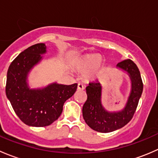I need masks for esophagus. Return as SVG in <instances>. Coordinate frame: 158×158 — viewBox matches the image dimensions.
<instances>
[{"instance_id": "34e87169", "label": "esophagus", "mask_w": 158, "mask_h": 158, "mask_svg": "<svg viewBox=\"0 0 158 158\" xmlns=\"http://www.w3.org/2000/svg\"><path fill=\"white\" fill-rule=\"evenodd\" d=\"M77 89H79V90H83V89H85V86H84L82 83H80V82H79V83H78Z\"/></svg>"}]
</instances>
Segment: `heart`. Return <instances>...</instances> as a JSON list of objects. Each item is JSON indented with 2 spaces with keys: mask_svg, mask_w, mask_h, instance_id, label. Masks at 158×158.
<instances>
[{
  "mask_svg": "<svg viewBox=\"0 0 158 158\" xmlns=\"http://www.w3.org/2000/svg\"><path fill=\"white\" fill-rule=\"evenodd\" d=\"M74 66L81 73H86L87 78L95 79L99 77L102 62L98 54L88 53L75 59Z\"/></svg>",
  "mask_w": 158,
  "mask_h": 158,
  "instance_id": "obj_1",
  "label": "heart"
}]
</instances>
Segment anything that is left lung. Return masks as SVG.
Segmentation results:
<instances>
[{
  "label": "left lung",
  "instance_id": "1",
  "mask_svg": "<svg viewBox=\"0 0 158 158\" xmlns=\"http://www.w3.org/2000/svg\"><path fill=\"white\" fill-rule=\"evenodd\" d=\"M130 76L131 90L125 108L117 112H109L101 102L102 85L98 80L89 82L85 88L87 100L82 107V116L85 123L101 133H108L122 128L133 118L143 91V82L138 66L130 59L117 64Z\"/></svg>",
  "mask_w": 158,
  "mask_h": 158
}]
</instances>
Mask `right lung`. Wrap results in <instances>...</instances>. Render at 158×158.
Instances as JSON below:
<instances>
[{"label": "right lung", "instance_id": "obj_1", "mask_svg": "<svg viewBox=\"0 0 158 158\" xmlns=\"http://www.w3.org/2000/svg\"><path fill=\"white\" fill-rule=\"evenodd\" d=\"M44 44H36L20 52L7 70L6 95L19 118L33 127H45L58 119L64 102L72 97L77 84L52 83L44 89H30L28 73L47 52Z\"/></svg>", "mask_w": 158, "mask_h": 158}]
</instances>
